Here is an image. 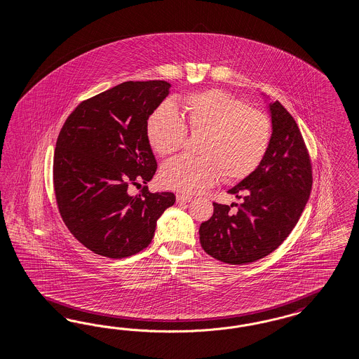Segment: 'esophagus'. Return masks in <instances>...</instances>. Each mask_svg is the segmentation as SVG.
Returning <instances> with one entry per match:
<instances>
[{
  "label": "esophagus",
  "mask_w": 359,
  "mask_h": 359,
  "mask_svg": "<svg viewBox=\"0 0 359 359\" xmlns=\"http://www.w3.org/2000/svg\"><path fill=\"white\" fill-rule=\"evenodd\" d=\"M192 200V196H188V195H183V194H177L176 195V201L177 203H189Z\"/></svg>",
  "instance_id": "34e87169"
}]
</instances>
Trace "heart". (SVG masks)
Instances as JSON below:
<instances>
[{"label":"heart","mask_w":359,"mask_h":359,"mask_svg":"<svg viewBox=\"0 0 359 359\" xmlns=\"http://www.w3.org/2000/svg\"><path fill=\"white\" fill-rule=\"evenodd\" d=\"M187 133L201 135L200 156H179L161 170L164 187L197 194L217 182L234 183L250 176L264 159L271 142V122L257 109L219 89L189 95L182 117L171 102H162L146 121L147 140L167 158L184 146Z\"/></svg>","instance_id":"obj_1"}]
</instances>
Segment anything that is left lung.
I'll return each instance as SVG.
<instances>
[{"mask_svg": "<svg viewBox=\"0 0 359 359\" xmlns=\"http://www.w3.org/2000/svg\"><path fill=\"white\" fill-rule=\"evenodd\" d=\"M271 142L259 167L229 194L236 204L213 203L200 226L201 248L217 261L246 264L278 249L290 236L312 191V163L300 129L279 101L270 104Z\"/></svg>", "mask_w": 359, "mask_h": 359, "instance_id": "left-lung-1", "label": "left lung"}]
</instances>
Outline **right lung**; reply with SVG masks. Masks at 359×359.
<instances>
[{
  "label": "right lung",
  "instance_id": "add662e5",
  "mask_svg": "<svg viewBox=\"0 0 359 359\" xmlns=\"http://www.w3.org/2000/svg\"><path fill=\"white\" fill-rule=\"evenodd\" d=\"M163 80L125 81L84 100L57 135L53 165L59 213L72 236L95 254L121 259L147 248L172 192L135 196L158 164L146 121L168 95Z\"/></svg>",
  "mask_w": 359,
  "mask_h": 359
}]
</instances>
